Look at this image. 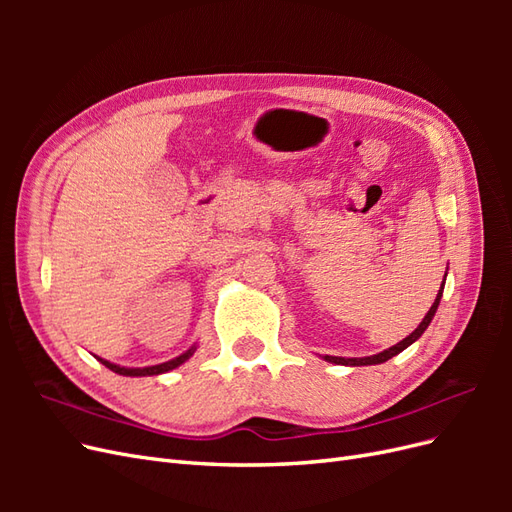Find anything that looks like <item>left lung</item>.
Here are the masks:
<instances>
[{"label": "left lung", "mask_w": 512, "mask_h": 512, "mask_svg": "<svg viewBox=\"0 0 512 512\" xmlns=\"http://www.w3.org/2000/svg\"><path fill=\"white\" fill-rule=\"evenodd\" d=\"M444 280H446V273H444ZM442 292H444V282H442V288L438 290V297H436V301H433V305L429 307V312L425 314V318H423V322L418 324V327L406 337V339H401L399 344H395V346H391V348H386V350H382V352H378V354H371V356H363V359H344V356H324V361H329V363H335V365H350V367H361V365H380V363H384V361H389V359H393L395 354H399V352H404L408 346H412L418 337H421L423 333H425V329L429 327V322L433 320V316H436V312H438V305H440V299H442Z\"/></svg>", "instance_id": "1"}]
</instances>
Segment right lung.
Instances as JSON below:
<instances>
[{"instance_id": "1", "label": "right lung", "mask_w": 512, "mask_h": 512, "mask_svg": "<svg viewBox=\"0 0 512 512\" xmlns=\"http://www.w3.org/2000/svg\"><path fill=\"white\" fill-rule=\"evenodd\" d=\"M194 352H196V346H192L190 350H185L183 354L175 356V359H170V361L160 363V365H151V367H121V365H115V363L106 361V359H100V356H96V359H98L104 367L115 371V374H119V376H132V378H136V376H158V374H166V371L175 369V367H179L181 363L188 361Z\"/></svg>"}]
</instances>
